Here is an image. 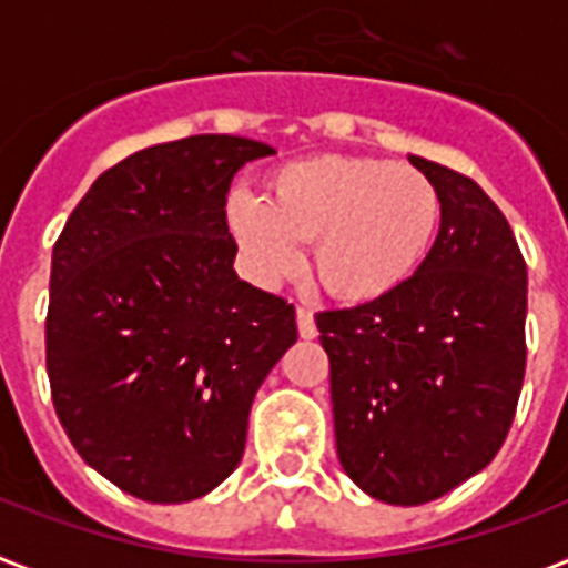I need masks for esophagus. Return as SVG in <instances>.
Listing matches in <instances>:
<instances>
[{"instance_id":"1","label":"esophagus","mask_w":568,"mask_h":568,"mask_svg":"<svg viewBox=\"0 0 568 568\" xmlns=\"http://www.w3.org/2000/svg\"><path fill=\"white\" fill-rule=\"evenodd\" d=\"M297 332H300V338H306V341L317 335V324H315V315H312V308L297 306Z\"/></svg>"}]
</instances>
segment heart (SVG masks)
<instances>
[{
    "mask_svg": "<svg viewBox=\"0 0 568 568\" xmlns=\"http://www.w3.org/2000/svg\"><path fill=\"white\" fill-rule=\"evenodd\" d=\"M227 221L256 280L292 274L300 242H312V271L326 292L364 303L423 265L440 224V195L412 165L312 156L268 180V201L233 192Z\"/></svg>",
    "mask_w": 568,
    "mask_h": 568,
    "instance_id": "heart-1",
    "label": "heart"
}]
</instances>
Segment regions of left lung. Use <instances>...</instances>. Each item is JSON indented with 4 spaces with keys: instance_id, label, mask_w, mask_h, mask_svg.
Listing matches in <instances>:
<instances>
[{
    "instance_id": "obj_1",
    "label": "left lung",
    "mask_w": 568,
    "mask_h": 568,
    "mask_svg": "<svg viewBox=\"0 0 568 568\" xmlns=\"http://www.w3.org/2000/svg\"><path fill=\"white\" fill-rule=\"evenodd\" d=\"M440 195L432 251L399 288L317 312L344 473L388 505H426L501 449L525 379L528 268L467 174L408 156Z\"/></svg>"
}]
</instances>
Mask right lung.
Here are the masks:
<instances>
[{"instance_id": "obj_1", "label": "right lung", "mask_w": 568, "mask_h": 568, "mask_svg": "<svg viewBox=\"0 0 568 568\" xmlns=\"http://www.w3.org/2000/svg\"><path fill=\"white\" fill-rule=\"evenodd\" d=\"M271 145L197 133L124 156L54 242L45 371L95 473L154 505L239 467L253 396L297 341L294 306L233 271V174Z\"/></svg>"}]
</instances>
